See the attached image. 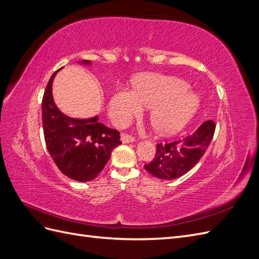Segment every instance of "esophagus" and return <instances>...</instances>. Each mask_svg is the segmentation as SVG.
Masks as SVG:
<instances>
[{
	"instance_id": "34e87169",
	"label": "esophagus",
	"mask_w": 259,
	"mask_h": 259,
	"mask_svg": "<svg viewBox=\"0 0 259 259\" xmlns=\"http://www.w3.org/2000/svg\"><path fill=\"white\" fill-rule=\"evenodd\" d=\"M121 140H122V142H123L124 144H127V143L135 142L136 138L133 137V136L130 135V134H122V135H121Z\"/></svg>"
}]
</instances>
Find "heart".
Returning a JSON list of instances; mask_svg holds the SVG:
<instances>
[{
  "label": "heart",
  "mask_w": 259,
  "mask_h": 259,
  "mask_svg": "<svg viewBox=\"0 0 259 259\" xmlns=\"http://www.w3.org/2000/svg\"><path fill=\"white\" fill-rule=\"evenodd\" d=\"M151 108L150 123L162 135H169L189 123L200 107V98L188 92V85L175 77L147 75L137 81L135 91H116L109 104L110 114L117 123H127Z\"/></svg>",
  "instance_id": "1"
}]
</instances>
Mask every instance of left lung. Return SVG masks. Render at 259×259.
Segmentation results:
<instances>
[{
    "label": "left lung",
    "mask_w": 259,
    "mask_h": 259,
    "mask_svg": "<svg viewBox=\"0 0 259 259\" xmlns=\"http://www.w3.org/2000/svg\"><path fill=\"white\" fill-rule=\"evenodd\" d=\"M216 125L205 121L192 135L174 142L158 144L153 161L145 164L149 173L160 179H175L189 171L205 153Z\"/></svg>",
    "instance_id": "1"
}]
</instances>
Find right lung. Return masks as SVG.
I'll return each mask as SVG.
<instances>
[{
    "mask_svg": "<svg viewBox=\"0 0 259 259\" xmlns=\"http://www.w3.org/2000/svg\"><path fill=\"white\" fill-rule=\"evenodd\" d=\"M83 62L91 64L89 60ZM57 72L51 76L42 100L46 148L62 174L76 182H91L104 169L113 149L122 144L120 132L99 123L97 116L79 120L62 113L52 95Z\"/></svg>",
    "mask_w": 259,
    "mask_h": 259,
    "instance_id": "add662e5",
    "label": "right lung"
}]
</instances>
